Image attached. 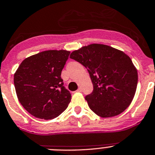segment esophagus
<instances>
[{
  "instance_id": "obj_1",
  "label": "esophagus",
  "mask_w": 155,
  "mask_h": 155,
  "mask_svg": "<svg viewBox=\"0 0 155 155\" xmlns=\"http://www.w3.org/2000/svg\"><path fill=\"white\" fill-rule=\"evenodd\" d=\"M82 91V88H79V89L77 90V92H81Z\"/></svg>"
}]
</instances>
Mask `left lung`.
Segmentation results:
<instances>
[{
    "label": "left lung",
    "instance_id": "obj_1",
    "mask_svg": "<svg viewBox=\"0 0 155 155\" xmlns=\"http://www.w3.org/2000/svg\"><path fill=\"white\" fill-rule=\"evenodd\" d=\"M90 74L94 90L86 96L90 109L101 117L124 112L132 102L138 72L131 58L123 51L103 44H91L71 53Z\"/></svg>",
    "mask_w": 155,
    "mask_h": 155
}]
</instances>
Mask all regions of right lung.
<instances>
[{
  "instance_id": "1",
  "label": "right lung",
  "mask_w": 155,
  "mask_h": 155,
  "mask_svg": "<svg viewBox=\"0 0 155 155\" xmlns=\"http://www.w3.org/2000/svg\"><path fill=\"white\" fill-rule=\"evenodd\" d=\"M69 51L46 50L23 60L14 74L19 102L37 118L51 120L67 109L71 94L61 77Z\"/></svg>"
}]
</instances>
